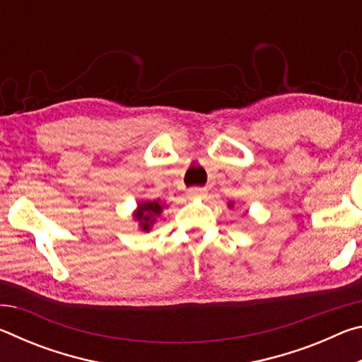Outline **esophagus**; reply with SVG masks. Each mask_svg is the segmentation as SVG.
I'll return each mask as SVG.
<instances>
[{
    "label": "esophagus",
    "instance_id": "34e87169",
    "mask_svg": "<svg viewBox=\"0 0 362 362\" xmlns=\"http://www.w3.org/2000/svg\"><path fill=\"white\" fill-rule=\"evenodd\" d=\"M206 193H207V189L201 188V187H193L187 192L188 198H203V196H206Z\"/></svg>",
    "mask_w": 362,
    "mask_h": 362
}]
</instances>
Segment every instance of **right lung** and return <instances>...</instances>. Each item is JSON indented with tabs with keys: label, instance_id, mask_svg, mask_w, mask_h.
Masks as SVG:
<instances>
[{
	"label": "right lung",
	"instance_id": "1",
	"mask_svg": "<svg viewBox=\"0 0 362 362\" xmlns=\"http://www.w3.org/2000/svg\"><path fill=\"white\" fill-rule=\"evenodd\" d=\"M163 211V207L156 201H148V203H144L139 206V211L136 212V218L140 222L142 230L148 231L151 223L155 222V217L159 216Z\"/></svg>",
	"mask_w": 362,
	"mask_h": 362
}]
</instances>
